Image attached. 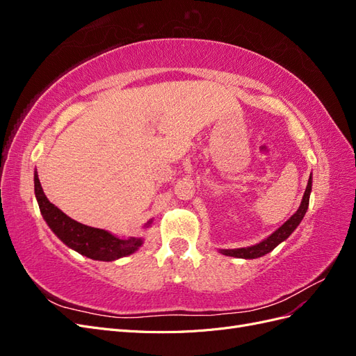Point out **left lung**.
Masks as SVG:
<instances>
[{"label":"left lung","mask_w":356,"mask_h":356,"mask_svg":"<svg viewBox=\"0 0 356 356\" xmlns=\"http://www.w3.org/2000/svg\"><path fill=\"white\" fill-rule=\"evenodd\" d=\"M310 191H312V177L307 181V187H306L305 196H303V200H301V204H300L298 211L282 225V227H279L272 236H268L267 239H264L263 242L257 243L254 246L239 248V250H221V252L224 255L238 257V258H258V257H263V255L268 254L270 251H273L279 243L284 242L288 238V236L297 229V225L300 224V221L303 220L305 213L307 211V207H309Z\"/></svg>","instance_id":"1"}]
</instances>
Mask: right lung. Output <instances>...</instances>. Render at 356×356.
<instances>
[{
    "instance_id": "1",
    "label": "right lung",
    "mask_w": 356,
    "mask_h": 356,
    "mask_svg": "<svg viewBox=\"0 0 356 356\" xmlns=\"http://www.w3.org/2000/svg\"><path fill=\"white\" fill-rule=\"evenodd\" d=\"M34 186L35 197L42 218L46 220L49 227L63 243L72 248L79 254L92 258V260L113 261L117 260V258L135 252L141 246L143 241L138 238L118 239L108 232L89 227V225H84L70 218L68 215L63 213L55 204L49 202L44 191L41 188L37 172L34 175Z\"/></svg>"
}]
</instances>
